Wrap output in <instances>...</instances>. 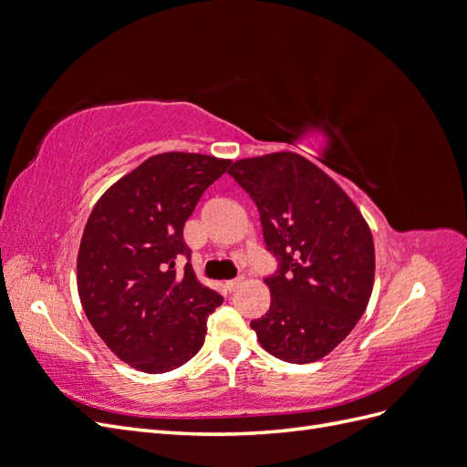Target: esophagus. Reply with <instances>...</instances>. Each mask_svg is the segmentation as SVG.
Instances as JSON below:
<instances>
[{
  "instance_id": "esophagus-1",
  "label": "esophagus",
  "mask_w": 467,
  "mask_h": 467,
  "mask_svg": "<svg viewBox=\"0 0 467 467\" xmlns=\"http://www.w3.org/2000/svg\"><path fill=\"white\" fill-rule=\"evenodd\" d=\"M242 285H244V276H237V278H234V280L225 282V288H228L230 292H235Z\"/></svg>"
}]
</instances>
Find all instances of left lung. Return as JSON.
<instances>
[{"instance_id": "obj_1", "label": "left lung", "mask_w": 467, "mask_h": 467, "mask_svg": "<svg viewBox=\"0 0 467 467\" xmlns=\"http://www.w3.org/2000/svg\"><path fill=\"white\" fill-rule=\"evenodd\" d=\"M259 210L276 271L265 278L271 307L251 321L273 357L323 358L362 317L374 285V242L343 189L292 151L239 160L228 171Z\"/></svg>"}]
</instances>
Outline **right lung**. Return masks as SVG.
<instances>
[{
    "label": "right lung",
    "instance_id": "add662e5",
    "mask_svg": "<svg viewBox=\"0 0 467 467\" xmlns=\"http://www.w3.org/2000/svg\"><path fill=\"white\" fill-rule=\"evenodd\" d=\"M230 163L201 153L153 155L99 199L86 223L78 255L83 312L136 370H175L204 345L206 319L223 298L196 280L182 228ZM179 258L188 261L182 274Z\"/></svg>",
    "mask_w": 467,
    "mask_h": 467
}]
</instances>
